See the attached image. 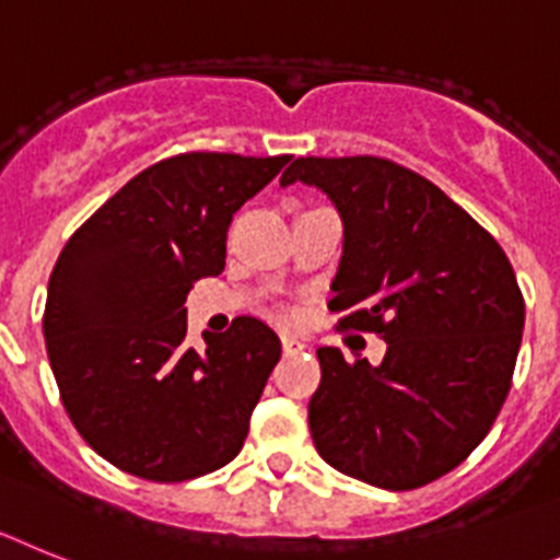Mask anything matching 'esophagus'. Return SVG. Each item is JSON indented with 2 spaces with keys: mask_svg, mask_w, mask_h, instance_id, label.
I'll use <instances>...</instances> for the list:
<instances>
[{
  "mask_svg": "<svg viewBox=\"0 0 560 560\" xmlns=\"http://www.w3.org/2000/svg\"><path fill=\"white\" fill-rule=\"evenodd\" d=\"M281 349H284V354H295L304 349V343H301L299 338H290V335H281Z\"/></svg>",
  "mask_w": 560,
  "mask_h": 560,
  "instance_id": "1",
  "label": "esophagus"
}]
</instances>
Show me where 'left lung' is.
I'll list each match as a JSON object with an SVG mask.
<instances>
[{
	"instance_id": "obj_1",
	"label": "left lung",
	"mask_w": 560,
	"mask_h": 560,
	"mask_svg": "<svg viewBox=\"0 0 560 560\" xmlns=\"http://www.w3.org/2000/svg\"><path fill=\"white\" fill-rule=\"evenodd\" d=\"M320 188L343 220L329 307L388 343L381 366L320 347L310 400L318 454L383 490L436 482L508 400L524 295L502 245L417 172L386 158H299L281 186Z\"/></svg>"
}]
</instances>
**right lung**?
Instances as JSON below:
<instances>
[{"label": "right lung", "instance_id": "1", "mask_svg": "<svg viewBox=\"0 0 560 560\" xmlns=\"http://www.w3.org/2000/svg\"><path fill=\"white\" fill-rule=\"evenodd\" d=\"M290 163L186 152L149 165L67 240L45 304L47 358L78 434L126 474L174 485L245 445L281 340L253 315L186 343V295L220 276L233 213Z\"/></svg>", "mask_w": 560, "mask_h": 560}]
</instances>
